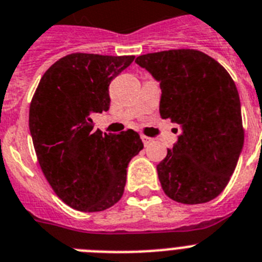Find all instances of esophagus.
I'll use <instances>...</instances> for the list:
<instances>
[{"label":"esophagus","mask_w":262,"mask_h":262,"mask_svg":"<svg viewBox=\"0 0 262 262\" xmlns=\"http://www.w3.org/2000/svg\"><path fill=\"white\" fill-rule=\"evenodd\" d=\"M141 140H142V142H144V145L145 146H149L150 144H151V142H153V138H150V137H147V136H141Z\"/></svg>","instance_id":"esophagus-1"}]
</instances>
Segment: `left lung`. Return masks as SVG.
Wrapping results in <instances>:
<instances>
[{
  "label": "left lung",
  "instance_id": "left-lung-1",
  "mask_svg": "<svg viewBox=\"0 0 262 262\" xmlns=\"http://www.w3.org/2000/svg\"><path fill=\"white\" fill-rule=\"evenodd\" d=\"M161 85L159 113L179 124V136L157 165L165 194L183 204L207 203L227 187L244 145L237 88L227 70L199 50L140 55Z\"/></svg>",
  "mask_w": 262,
  "mask_h": 262
}]
</instances>
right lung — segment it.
Segmentation results:
<instances>
[{
  "instance_id": "1",
  "label": "right lung",
  "mask_w": 262,
  "mask_h": 262,
  "mask_svg": "<svg viewBox=\"0 0 262 262\" xmlns=\"http://www.w3.org/2000/svg\"><path fill=\"white\" fill-rule=\"evenodd\" d=\"M133 55L75 52L43 74L30 103L29 126L43 175L67 206L104 211L124 194L126 167L144 144L137 132L93 129L91 116L108 111L109 84Z\"/></svg>"
}]
</instances>
